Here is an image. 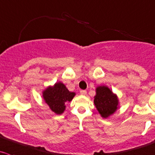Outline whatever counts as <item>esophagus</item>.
Instances as JSON below:
<instances>
[{"mask_svg":"<svg viewBox=\"0 0 155 155\" xmlns=\"http://www.w3.org/2000/svg\"><path fill=\"white\" fill-rule=\"evenodd\" d=\"M87 93V91H85V90H81L80 91V94H82V95H85Z\"/></svg>","mask_w":155,"mask_h":155,"instance_id":"esophagus-1","label":"esophagus"}]
</instances>
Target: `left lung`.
Listing matches in <instances>:
<instances>
[{
  "label": "left lung",
  "instance_id": "left-lung-1",
  "mask_svg": "<svg viewBox=\"0 0 155 155\" xmlns=\"http://www.w3.org/2000/svg\"><path fill=\"white\" fill-rule=\"evenodd\" d=\"M94 104L103 118H107L114 114L119 107V100L117 94L105 85L96 88Z\"/></svg>",
  "mask_w": 155,
  "mask_h": 155
}]
</instances>
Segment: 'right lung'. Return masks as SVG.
I'll use <instances>...</instances> for the list:
<instances>
[{
  "mask_svg": "<svg viewBox=\"0 0 155 155\" xmlns=\"http://www.w3.org/2000/svg\"><path fill=\"white\" fill-rule=\"evenodd\" d=\"M75 95L76 93L69 91L61 82L47 87L42 91L45 102L56 114H63L66 109V102L71 101Z\"/></svg>",
  "mask_w": 155,
  "mask_h": 155,
  "instance_id": "right-lung-1",
  "label": "right lung"
}]
</instances>
